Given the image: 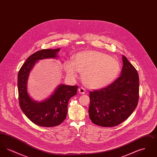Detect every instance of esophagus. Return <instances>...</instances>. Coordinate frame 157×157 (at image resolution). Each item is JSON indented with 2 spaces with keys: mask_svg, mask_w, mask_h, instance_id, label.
<instances>
[{
  "mask_svg": "<svg viewBox=\"0 0 157 157\" xmlns=\"http://www.w3.org/2000/svg\"><path fill=\"white\" fill-rule=\"evenodd\" d=\"M78 92H79V94H84L85 93V90L83 88L81 87V88H79L78 89Z\"/></svg>",
  "mask_w": 157,
  "mask_h": 157,
  "instance_id": "obj_1",
  "label": "esophagus"
}]
</instances>
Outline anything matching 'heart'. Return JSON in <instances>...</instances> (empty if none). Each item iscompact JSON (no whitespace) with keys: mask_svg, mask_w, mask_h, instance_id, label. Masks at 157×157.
<instances>
[{"mask_svg":"<svg viewBox=\"0 0 157 157\" xmlns=\"http://www.w3.org/2000/svg\"><path fill=\"white\" fill-rule=\"evenodd\" d=\"M67 75L75 77L82 73L83 83L92 89L105 87L113 82L120 74L121 64L116 59L104 53L95 51L78 53L74 60L64 62Z\"/></svg>","mask_w":157,"mask_h":157,"instance_id":"heart-1","label":"heart"}]
</instances>
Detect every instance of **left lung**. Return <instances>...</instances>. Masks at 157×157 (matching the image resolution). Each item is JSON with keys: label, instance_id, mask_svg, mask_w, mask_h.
Listing matches in <instances>:
<instances>
[{"label": "left lung", "instance_id": "8db88e82", "mask_svg": "<svg viewBox=\"0 0 157 157\" xmlns=\"http://www.w3.org/2000/svg\"><path fill=\"white\" fill-rule=\"evenodd\" d=\"M123 67L118 78L109 86L90 92L89 115L99 126H117L134 111L139 99V76L122 55Z\"/></svg>", "mask_w": 157, "mask_h": 157}]
</instances>
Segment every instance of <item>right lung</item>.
<instances>
[{
	"mask_svg": "<svg viewBox=\"0 0 157 157\" xmlns=\"http://www.w3.org/2000/svg\"><path fill=\"white\" fill-rule=\"evenodd\" d=\"M60 49H42L31 55L23 63L17 75L21 108L28 119L40 127H53L60 125L66 118L69 100L77 92V85L60 84L49 97L41 102L34 101L28 92L29 75L35 63L39 60L57 58Z\"/></svg>",
	"mask_w": 157,
	"mask_h": 157,
	"instance_id": "right-lung-1",
	"label": "right lung"
}]
</instances>
